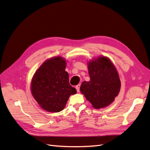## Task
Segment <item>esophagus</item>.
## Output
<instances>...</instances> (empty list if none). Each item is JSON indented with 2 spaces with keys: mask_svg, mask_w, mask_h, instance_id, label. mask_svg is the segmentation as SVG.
Returning a JSON list of instances; mask_svg holds the SVG:
<instances>
[{
  "mask_svg": "<svg viewBox=\"0 0 150 150\" xmlns=\"http://www.w3.org/2000/svg\"><path fill=\"white\" fill-rule=\"evenodd\" d=\"M76 89L77 90V92H79V91H80V84L77 85L76 86Z\"/></svg>",
  "mask_w": 150,
  "mask_h": 150,
  "instance_id": "obj_1",
  "label": "esophagus"
}]
</instances>
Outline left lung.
<instances>
[{
    "mask_svg": "<svg viewBox=\"0 0 150 150\" xmlns=\"http://www.w3.org/2000/svg\"><path fill=\"white\" fill-rule=\"evenodd\" d=\"M89 81H84L80 90L93 108H105L118 95L121 81L116 67L110 59L99 57L88 62Z\"/></svg>",
    "mask_w": 150,
    "mask_h": 150,
    "instance_id": "1",
    "label": "left lung"
}]
</instances>
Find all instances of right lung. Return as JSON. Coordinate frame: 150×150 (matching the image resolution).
<instances>
[{
  "mask_svg": "<svg viewBox=\"0 0 150 150\" xmlns=\"http://www.w3.org/2000/svg\"><path fill=\"white\" fill-rule=\"evenodd\" d=\"M66 59L54 57L46 60L32 79L31 93L43 110L57 112L66 106L71 94L77 93L69 82Z\"/></svg>",
  "mask_w": 150,
  "mask_h": 150,
  "instance_id": "obj_1",
  "label": "right lung"
}]
</instances>
